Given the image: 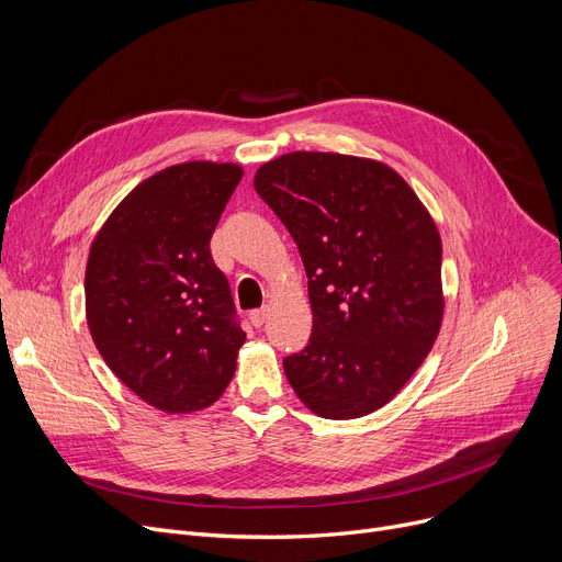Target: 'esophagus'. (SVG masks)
<instances>
[{"label":"esophagus","instance_id":"obj_1","mask_svg":"<svg viewBox=\"0 0 562 562\" xmlns=\"http://www.w3.org/2000/svg\"><path fill=\"white\" fill-rule=\"evenodd\" d=\"M248 318H250V323H252L255 328H261V326H263V321H266V310H263V307L252 310V312L248 314Z\"/></svg>","mask_w":562,"mask_h":562}]
</instances>
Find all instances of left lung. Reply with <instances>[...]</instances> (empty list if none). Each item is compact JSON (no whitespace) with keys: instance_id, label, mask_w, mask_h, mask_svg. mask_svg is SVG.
<instances>
[{"instance_id":"left-lung-1","label":"left lung","mask_w":562,"mask_h":562,"mask_svg":"<svg viewBox=\"0 0 562 562\" xmlns=\"http://www.w3.org/2000/svg\"><path fill=\"white\" fill-rule=\"evenodd\" d=\"M305 263L312 337L282 360L299 398L326 419L392 401L428 356L441 323L439 234L390 166L291 153L255 175Z\"/></svg>"}]
</instances>
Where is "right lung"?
Listing matches in <instances>:
<instances>
[{
	"mask_svg": "<svg viewBox=\"0 0 562 562\" xmlns=\"http://www.w3.org/2000/svg\"><path fill=\"white\" fill-rule=\"evenodd\" d=\"M234 164L189 161L138 184L86 266V318L109 369L164 412L218 401L246 341L210 241L241 182Z\"/></svg>",
	"mask_w": 562,
	"mask_h": 562,
	"instance_id": "add662e5",
	"label": "right lung"
}]
</instances>
